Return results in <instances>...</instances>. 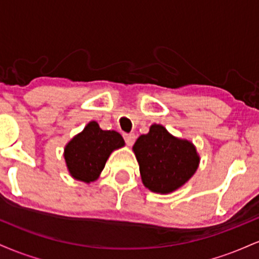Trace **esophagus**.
I'll list each match as a JSON object with an SVG mask.
<instances>
[{"instance_id":"1","label":"esophagus","mask_w":259,"mask_h":259,"mask_svg":"<svg viewBox=\"0 0 259 259\" xmlns=\"http://www.w3.org/2000/svg\"><path fill=\"white\" fill-rule=\"evenodd\" d=\"M123 136L127 146H132L134 141H135V135H134V134H123Z\"/></svg>"}]
</instances>
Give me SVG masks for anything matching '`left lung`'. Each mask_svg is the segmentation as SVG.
Returning <instances> with one entry per match:
<instances>
[{
    "label": "left lung",
    "instance_id": "1",
    "mask_svg": "<svg viewBox=\"0 0 259 259\" xmlns=\"http://www.w3.org/2000/svg\"><path fill=\"white\" fill-rule=\"evenodd\" d=\"M144 185L157 194L181 187L197 170L200 156L194 144L178 139L164 126L153 124L133 146Z\"/></svg>",
    "mask_w": 259,
    "mask_h": 259
}]
</instances>
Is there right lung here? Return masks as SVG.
Segmentation results:
<instances>
[{"label": "right lung", "mask_w": 259, "mask_h": 259, "mask_svg": "<svg viewBox=\"0 0 259 259\" xmlns=\"http://www.w3.org/2000/svg\"><path fill=\"white\" fill-rule=\"evenodd\" d=\"M124 145L119 133L102 130L96 121H90L65 146V164L74 179L89 184L100 177L109 154Z\"/></svg>", "instance_id": "obj_1"}]
</instances>
